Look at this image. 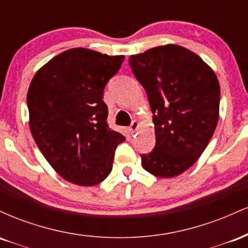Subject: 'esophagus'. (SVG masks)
I'll return each mask as SVG.
<instances>
[{"label":"esophagus","mask_w":248,"mask_h":248,"mask_svg":"<svg viewBox=\"0 0 248 248\" xmlns=\"http://www.w3.org/2000/svg\"><path fill=\"white\" fill-rule=\"evenodd\" d=\"M139 126H140V122H139L138 120H134L132 122V124H130V126H129V132L132 133V134H134V133L136 132V130H138Z\"/></svg>","instance_id":"obj_1"}]
</instances>
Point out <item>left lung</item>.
I'll list each match as a JSON object with an SVG mask.
<instances>
[{
	"instance_id": "left-lung-1",
	"label": "left lung",
	"mask_w": 248,
	"mask_h": 248,
	"mask_svg": "<svg viewBox=\"0 0 248 248\" xmlns=\"http://www.w3.org/2000/svg\"><path fill=\"white\" fill-rule=\"evenodd\" d=\"M153 112L156 144L141 155L142 167L171 178L192 167L211 140L219 118L220 86L198 55L176 44L129 57Z\"/></svg>"
}]
</instances>
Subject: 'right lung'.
<instances>
[{
  "mask_svg": "<svg viewBox=\"0 0 248 248\" xmlns=\"http://www.w3.org/2000/svg\"><path fill=\"white\" fill-rule=\"evenodd\" d=\"M124 56L76 47L36 72L27 95L32 138L56 172L81 186L101 183L112 171L124 136L108 128L104 88Z\"/></svg>",
  "mask_w": 248,
  "mask_h": 248,
  "instance_id": "right-lung-1",
  "label": "right lung"
}]
</instances>
